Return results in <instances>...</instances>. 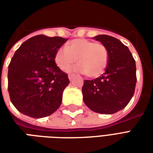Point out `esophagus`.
<instances>
[{
	"label": "esophagus",
	"mask_w": 153,
	"mask_h": 153,
	"mask_svg": "<svg viewBox=\"0 0 153 153\" xmlns=\"http://www.w3.org/2000/svg\"><path fill=\"white\" fill-rule=\"evenodd\" d=\"M68 77H69V79L70 80H72L74 79V74H70L69 75H68Z\"/></svg>",
	"instance_id": "34e87169"
}]
</instances>
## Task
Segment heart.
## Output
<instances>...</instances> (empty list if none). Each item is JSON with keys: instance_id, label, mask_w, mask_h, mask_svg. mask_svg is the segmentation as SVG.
<instances>
[{"instance_id": "obj_1", "label": "heart", "mask_w": 153, "mask_h": 153, "mask_svg": "<svg viewBox=\"0 0 153 153\" xmlns=\"http://www.w3.org/2000/svg\"><path fill=\"white\" fill-rule=\"evenodd\" d=\"M76 60L75 71L85 73L90 78H97L105 72L108 65V50L102 43L77 38L67 43L65 48H59L54 57L57 67L63 71L69 70Z\"/></svg>"}]
</instances>
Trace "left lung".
<instances>
[{"mask_svg":"<svg viewBox=\"0 0 153 153\" xmlns=\"http://www.w3.org/2000/svg\"><path fill=\"white\" fill-rule=\"evenodd\" d=\"M108 50L109 60L105 73L93 80H84L83 102L93 111L114 114L124 109L134 96L137 82L136 65L130 51L117 38L97 35Z\"/></svg>","mask_w":153,"mask_h":153,"instance_id":"1","label":"left lung"}]
</instances>
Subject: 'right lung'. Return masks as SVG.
<instances>
[{
  "label": "right lung",
  "mask_w": 153,
  "mask_h": 153,
  "mask_svg": "<svg viewBox=\"0 0 153 153\" xmlns=\"http://www.w3.org/2000/svg\"><path fill=\"white\" fill-rule=\"evenodd\" d=\"M68 39L37 35L22 43L8 70L12 104L32 118L51 115L60 107L70 80L55 63V54Z\"/></svg>",
  "instance_id": "add662e5"
}]
</instances>
